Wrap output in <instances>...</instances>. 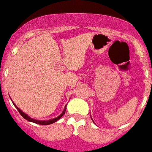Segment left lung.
<instances>
[{
    "instance_id": "obj_1",
    "label": "left lung",
    "mask_w": 152,
    "mask_h": 152,
    "mask_svg": "<svg viewBox=\"0 0 152 152\" xmlns=\"http://www.w3.org/2000/svg\"><path fill=\"white\" fill-rule=\"evenodd\" d=\"M91 119H92V118H91ZM92 121H93V120H92Z\"/></svg>"
}]
</instances>
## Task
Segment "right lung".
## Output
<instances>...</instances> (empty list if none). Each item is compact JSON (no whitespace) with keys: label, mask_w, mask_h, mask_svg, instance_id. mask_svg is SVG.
Masks as SVG:
<instances>
[{"label":"right lung","mask_w":152,"mask_h":152,"mask_svg":"<svg viewBox=\"0 0 152 152\" xmlns=\"http://www.w3.org/2000/svg\"><path fill=\"white\" fill-rule=\"evenodd\" d=\"M11 99V98H10ZM12 103L14 104V106H15V108L17 109V110L19 111V113L21 114V116H22L23 118H24V119H26V120H27L28 121H31V122H33V123H36V124H38V125H50V124H53V123H54L56 122L57 121H58L60 119V118H61L62 116L64 115V113H65V111H66V106H67V104L65 105V106H64V110H63V112H62L61 114H60L58 117H57V118H53V119H50V120H44V121H40V120H36V119H34V118H31L29 115H27V113H25L24 112H23L21 110H20V108H18L17 106L15 105L14 102H12Z\"/></svg>","instance_id":"obj_1"}]
</instances>
